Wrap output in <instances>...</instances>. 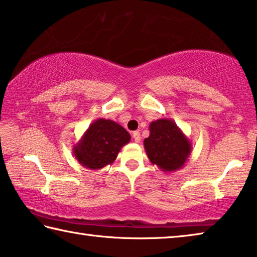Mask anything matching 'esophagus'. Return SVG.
<instances>
[{
  "label": "esophagus",
  "mask_w": 257,
  "mask_h": 257,
  "mask_svg": "<svg viewBox=\"0 0 257 257\" xmlns=\"http://www.w3.org/2000/svg\"><path fill=\"white\" fill-rule=\"evenodd\" d=\"M133 138H134V141L136 142V143L141 142L142 137H141V134H139V132H134V133H133Z\"/></svg>",
  "instance_id": "obj_1"
}]
</instances>
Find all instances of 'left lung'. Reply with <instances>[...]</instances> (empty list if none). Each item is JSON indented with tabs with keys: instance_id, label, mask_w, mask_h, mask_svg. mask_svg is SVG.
Instances as JSON below:
<instances>
[{
	"instance_id": "8db88e82",
	"label": "left lung",
	"mask_w": 257,
	"mask_h": 257,
	"mask_svg": "<svg viewBox=\"0 0 257 257\" xmlns=\"http://www.w3.org/2000/svg\"><path fill=\"white\" fill-rule=\"evenodd\" d=\"M147 158L164 172L184 167L191 154V143L171 119H158L150 123V136L144 139Z\"/></svg>"
}]
</instances>
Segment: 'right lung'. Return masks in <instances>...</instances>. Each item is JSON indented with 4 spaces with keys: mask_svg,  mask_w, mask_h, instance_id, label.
Here are the masks:
<instances>
[{
    "mask_svg": "<svg viewBox=\"0 0 257 257\" xmlns=\"http://www.w3.org/2000/svg\"><path fill=\"white\" fill-rule=\"evenodd\" d=\"M130 135L112 120L97 119L89 124L73 146L76 160L89 170H101L114 162L120 150L130 142Z\"/></svg>",
    "mask_w": 257,
    "mask_h": 257,
    "instance_id": "obj_1",
    "label": "right lung"
}]
</instances>
